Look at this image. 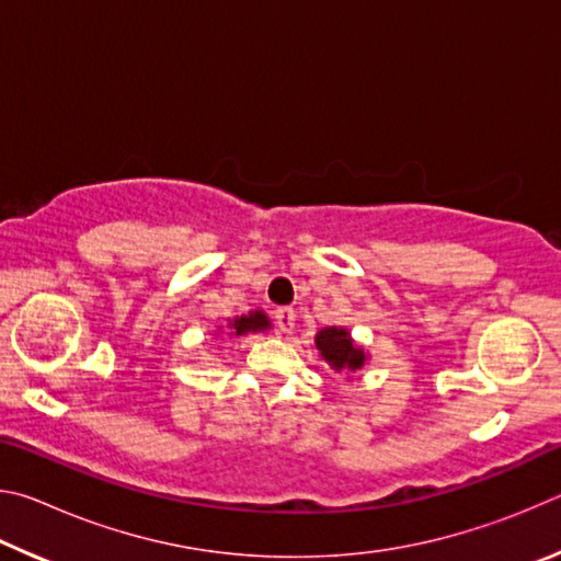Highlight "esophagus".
<instances>
[{
  "instance_id": "obj_1",
  "label": "esophagus",
  "mask_w": 561,
  "mask_h": 561,
  "mask_svg": "<svg viewBox=\"0 0 561 561\" xmlns=\"http://www.w3.org/2000/svg\"><path fill=\"white\" fill-rule=\"evenodd\" d=\"M294 321H297V314H294V309H289V307L274 309V324H277V329L284 331V334H289V331L294 329Z\"/></svg>"
}]
</instances>
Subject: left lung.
Instances as JSON below:
<instances>
[{
    "mask_svg": "<svg viewBox=\"0 0 561 561\" xmlns=\"http://www.w3.org/2000/svg\"><path fill=\"white\" fill-rule=\"evenodd\" d=\"M317 348L336 371H346V368L356 371V368L364 366V351L351 344L346 329H321L317 334Z\"/></svg>",
    "mask_w": 561,
    "mask_h": 561,
    "instance_id": "left-lung-1",
    "label": "left lung"
}]
</instances>
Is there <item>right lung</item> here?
Here are the masks:
<instances>
[{"label": "right lung", "mask_w": 561, "mask_h": 561, "mask_svg": "<svg viewBox=\"0 0 561 561\" xmlns=\"http://www.w3.org/2000/svg\"><path fill=\"white\" fill-rule=\"evenodd\" d=\"M232 334H247V331H260V329H267L270 327V321H267V317L262 314V311H254V314H250V317H240V319H234L232 321Z\"/></svg>", "instance_id": "add662e5"}]
</instances>
